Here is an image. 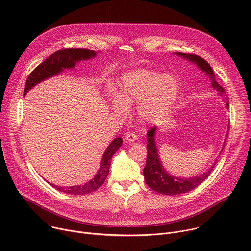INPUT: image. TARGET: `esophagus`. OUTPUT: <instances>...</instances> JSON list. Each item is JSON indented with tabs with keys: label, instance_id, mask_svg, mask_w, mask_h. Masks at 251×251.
<instances>
[{
	"label": "esophagus",
	"instance_id": "obj_1",
	"mask_svg": "<svg viewBox=\"0 0 251 251\" xmlns=\"http://www.w3.org/2000/svg\"><path fill=\"white\" fill-rule=\"evenodd\" d=\"M138 139V137H137V135H135V134H127L126 136H125V140L127 141V142H134V141H136Z\"/></svg>",
	"mask_w": 251,
	"mask_h": 251
}]
</instances>
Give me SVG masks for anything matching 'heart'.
<instances>
[{
    "label": "heart",
    "mask_w": 251,
    "mask_h": 251,
    "mask_svg": "<svg viewBox=\"0 0 251 251\" xmlns=\"http://www.w3.org/2000/svg\"><path fill=\"white\" fill-rule=\"evenodd\" d=\"M177 93L178 84L172 75L138 68L121 75L116 95H109L108 104L113 112L126 115L127 108L138 103L140 118L145 122H153L170 110Z\"/></svg>",
    "instance_id": "obj_1"
}]
</instances>
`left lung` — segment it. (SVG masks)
<instances>
[{
    "mask_svg": "<svg viewBox=\"0 0 251 251\" xmlns=\"http://www.w3.org/2000/svg\"><path fill=\"white\" fill-rule=\"evenodd\" d=\"M176 55L181 56L193 63H195L202 73H204L209 80H210V86L218 92L220 96H224L226 94V90L219 84V82L216 79V75L213 74V70L210 67V65L205 61L203 58L196 55V54H190V53H182V52H176ZM226 108L228 109V103H226ZM157 131V127L152 128L150 131L147 132V161L146 166L144 168V176L146 184L155 192L166 195V196H176L188 193L198 186H200L203 181H205L209 174L211 173L213 167L216 166V163L218 159L214 161L212 166L203 174L199 176H194L191 177H180L176 176L171 174H169L159 156V151L156 146V141H155V134ZM227 136V135H226ZM226 142V138L224 142L223 149L225 147V143ZM222 149V151H223ZM221 151V152H222Z\"/></svg>",
    "mask_w": 251,
    "mask_h": 251,
    "instance_id": "left-lung-1",
    "label": "left lung"
}]
</instances>
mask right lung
<instances>
[{"label": "right lung", "instance_id": "add662e5", "mask_svg": "<svg viewBox=\"0 0 251 251\" xmlns=\"http://www.w3.org/2000/svg\"><path fill=\"white\" fill-rule=\"evenodd\" d=\"M96 54L97 52L87 49H71V48L63 49L54 52L50 57H48L43 63L38 65L31 71L25 82V86L24 89V96H25V94L33 86L41 83L42 81L62 73L64 69L75 68V64L80 60H87V59L93 58L96 56ZM122 143H123V139L120 137L115 138L110 143L109 146L106 148L103 154V157L100 163V168L97 171L96 175L94 176L92 180L85 183L84 185L59 187L50 183L49 184L51 187L55 188L57 191L62 192L64 194H68V195H86L91 192H94L95 190L100 188V186L103 185V183L105 182L106 177L109 173L111 158L115 154V152L121 147Z\"/></svg>", "mask_w": 251, "mask_h": 251}]
</instances>
